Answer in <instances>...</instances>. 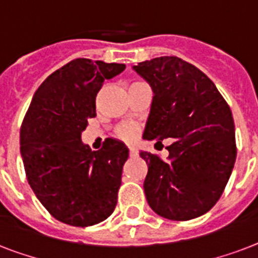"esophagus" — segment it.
Returning a JSON list of instances; mask_svg holds the SVG:
<instances>
[{
  "mask_svg": "<svg viewBox=\"0 0 258 258\" xmlns=\"http://www.w3.org/2000/svg\"><path fill=\"white\" fill-rule=\"evenodd\" d=\"M138 150L135 147H130V157H137Z\"/></svg>",
  "mask_w": 258,
  "mask_h": 258,
  "instance_id": "34e87169",
  "label": "esophagus"
}]
</instances>
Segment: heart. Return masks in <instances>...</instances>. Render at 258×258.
<instances>
[{
    "label": "heart",
    "instance_id": "obj_1",
    "mask_svg": "<svg viewBox=\"0 0 258 258\" xmlns=\"http://www.w3.org/2000/svg\"><path fill=\"white\" fill-rule=\"evenodd\" d=\"M138 135V127L134 123H123L116 128V137L123 141H134Z\"/></svg>",
    "mask_w": 258,
    "mask_h": 258
}]
</instances>
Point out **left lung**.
<instances>
[{
    "label": "left lung",
    "instance_id": "obj_1",
    "mask_svg": "<svg viewBox=\"0 0 258 258\" xmlns=\"http://www.w3.org/2000/svg\"><path fill=\"white\" fill-rule=\"evenodd\" d=\"M153 88L143 139L171 138L166 161L141 151L149 166L150 208L172 221L208 213L228 183L237 157L232 111L214 83L197 67L163 56L133 67Z\"/></svg>",
    "mask_w": 258,
    "mask_h": 258
}]
</instances>
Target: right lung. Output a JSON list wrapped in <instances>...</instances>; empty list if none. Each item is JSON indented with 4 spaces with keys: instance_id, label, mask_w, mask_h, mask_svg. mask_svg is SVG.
I'll list each match as a JSON object with an SVG mask.
<instances>
[{
    "instance_id": "obj_1",
    "label": "right lung",
    "mask_w": 258,
    "mask_h": 258,
    "mask_svg": "<svg viewBox=\"0 0 258 258\" xmlns=\"http://www.w3.org/2000/svg\"><path fill=\"white\" fill-rule=\"evenodd\" d=\"M124 68L72 60L38 87L24 117L20 151L28 182L42 206L64 224L92 226L115 210L128 149L108 138L92 151L82 133L96 116L95 100L104 80Z\"/></svg>"
}]
</instances>
